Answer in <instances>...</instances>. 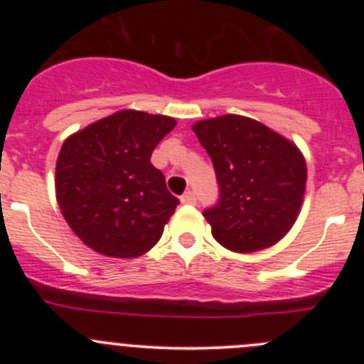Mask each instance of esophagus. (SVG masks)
Masks as SVG:
<instances>
[{"instance_id":"esophagus-1","label":"esophagus","mask_w":364,"mask_h":364,"mask_svg":"<svg viewBox=\"0 0 364 364\" xmlns=\"http://www.w3.org/2000/svg\"><path fill=\"white\" fill-rule=\"evenodd\" d=\"M181 203L183 204H192V205H196L197 204V196H196V192H192V190H188V192H185L181 196Z\"/></svg>"}]
</instances>
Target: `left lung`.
<instances>
[{"label":"left lung","mask_w":364,"mask_h":364,"mask_svg":"<svg viewBox=\"0 0 364 364\" xmlns=\"http://www.w3.org/2000/svg\"><path fill=\"white\" fill-rule=\"evenodd\" d=\"M213 161L218 200L204 209L222 247L250 253L280 241L294 225L306 185L299 149L250 117L227 114L193 124Z\"/></svg>","instance_id":"left-lung-1"}]
</instances>
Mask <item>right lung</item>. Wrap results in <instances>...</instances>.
I'll list each match as a JSON object with an SVG mask.
<instances>
[{
	"instance_id": "1",
	"label": "right lung",
	"mask_w": 364,
	"mask_h": 364,
	"mask_svg": "<svg viewBox=\"0 0 364 364\" xmlns=\"http://www.w3.org/2000/svg\"><path fill=\"white\" fill-rule=\"evenodd\" d=\"M174 127L168 116L119 111L65 141L56 164V197L84 245L132 259L159 243L179 200L149 159Z\"/></svg>"
}]
</instances>
